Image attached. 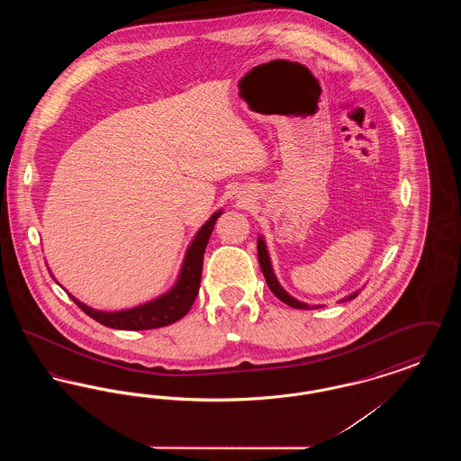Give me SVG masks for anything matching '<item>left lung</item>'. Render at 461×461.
<instances>
[{
	"mask_svg": "<svg viewBox=\"0 0 461 461\" xmlns=\"http://www.w3.org/2000/svg\"><path fill=\"white\" fill-rule=\"evenodd\" d=\"M258 258H259V266H261V269H263L264 278H266V284L269 286V290L282 301V303H285L290 307H295V309H320L321 304H314V306H311V304H307V303H303V301H299V299H295V297H292L288 292H286L284 286L280 285V282H278V278H276V275H275V269H273V264H271V258H269V252H267V247H266V240H264L263 235H259L258 237ZM361 290H356V292H352L349 295H346L344 299H340L339 303H346V301H352L354 297H357V294H359Z\"/></svg>",
	"mask_w": 461,
	"mask_h": 461,
	"instance_id": "1",
	"label": "left lung"
}]
</instances>
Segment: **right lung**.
<instances>
[{
	"instance_id": "1",
	"label": "right lung",
	"mask_w": 461,
	"mask_h": 461,
	"mask_svg": "<svg viewBox=\"0 0 461 461\" xmlns=\"http://www.w3.org/2000/svg\"><path fill=\"white\" fill-rule=\"evenodd\" d=\"M221 214H222V211L220 209L200 226L194 240L185 252L175 285L152 301L143 303L140 306L122 309V311H102V309L86 306L85 303L76 299L72 294H68L70 299L81 307L89 318L96 320L98 323H102L109 329L138 331V330L160 329V327H167V325L175 323L190 311V307L197 297L200 278H202L203 252H205V247L211 239V233L214 230V224Z\"/></svg>"
}]
</instances>
